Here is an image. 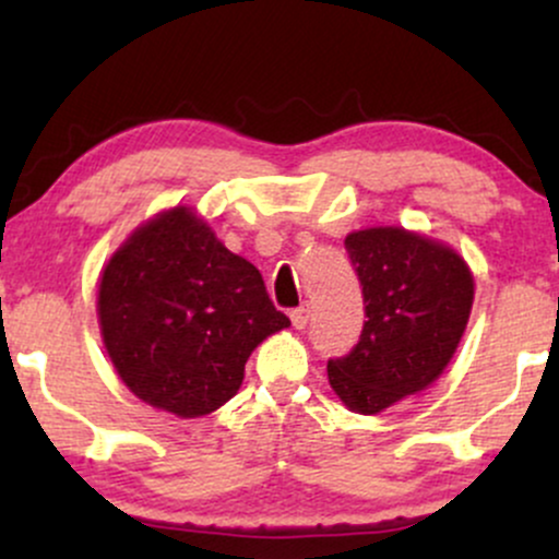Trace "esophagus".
<instances>
[{
    "instance_id": "esophagus-1",
    "label": "esophagus",
    "mask_w": 559,
    "mask_h": 559,
    "mask_svg": "<svg viewBox=\"0 0 559 559\" xmlns=\"http://www.w3.org/2000/svg\"><path fill=\"white\" fill-rule=\"evenodd\" d=\"M307 320H310V307H307V305H301V307H297V310H292V323L297 325V329H305Z\"/></svg>"
}]
</instances>
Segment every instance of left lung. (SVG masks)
Listing matches in <instances>:
<instances>
[{
  "mask_svg": "<svg viewBox=\"0 0 559 559\" xmlns=\"http://www.w3.org/2000/svg\"><path fill=\"white\" fill-rule=\"evenodd\" d=\"M362 286L365 323L329 381L349 409L376 415L431 386L452 360L473 307V275L449 247L404 228H368L344 241Z\"/></svg>",
  "mask_w": 559,
  "mask_h": 559,
  "instance_id": "1",
  "label": "left lung"
}]
</instances>
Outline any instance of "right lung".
I'll return each instance as SVG.
<instances>
[{"mask_svg":"<svg viewBox=\"0 0 559 559\" xmlns=\"http://www.w3.org/2000/svg\"><path fill=\"white\" fill-rule=\"evenodd\" d=\"M96 307L126 386L178 418L226 404L254 346L292 325L258 267L186 207L141 226L115 252Z\"/></svg>","mask_w":559,"mask_h":559,"instance_id":"add662e5","label":"right lung"}]
</instances>
